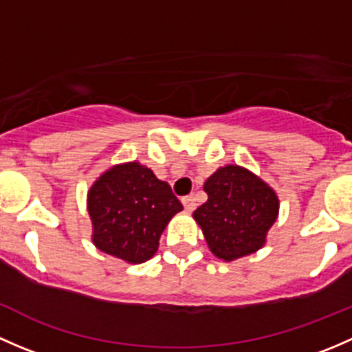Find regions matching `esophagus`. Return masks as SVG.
<instances>
[{"instance_id":"1","label":"esophagus","mask_w":352,"mask_h":352,"mask_svg":"<svg viewBox=\"0 0 352 352\" xmlns=\"http://www.w3.org/2000/svg\"><path fill=\"white\" fill-rule=\"evenodd\" d=\"M182 204H184V208H186L187 212H192L194 209H196V197L194 196L182 197Z\"/></svg>"}]
</instances>
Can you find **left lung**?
Masks as SVG:
<instances>
[{"label":"left lung","mask_w":352,"mask_h":352,"mask_svg":"<svg viewBox=\"0 0 352 352\" xmlns=\"http://www.w3.org/2000/svg\"><path fill=\"white\" fill-rule=\"evenodd\" d=\"M208 201L194 211L212 255L225 262L255 254L267 242L279 197L267 182L240 165L219 166L204 182Z\"/></svg>","instance_id":"8db88e82"}]
</instances>
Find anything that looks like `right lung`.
<instances>
[{"instance_id":"add662e5","label":"right lung","mask_w":352,"mask_h":352,"mask_svg":"<svg viewBox=\"0 0 352 352\" xmlns=\"http://www.w3.org/2000/svg\"><path fill=\"white\" fill-rule=\"evenodd\" d=\"M91 242L127 264H143L156 254L170 219L182 211L166 182L138 160L105 170L87 194Z\"/></svg>"}]
</instances>
